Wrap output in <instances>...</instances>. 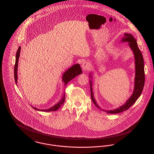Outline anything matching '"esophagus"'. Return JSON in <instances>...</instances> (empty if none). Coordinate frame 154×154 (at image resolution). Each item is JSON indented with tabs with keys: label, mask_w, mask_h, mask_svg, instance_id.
<instances>
[{
	"label": "esophagus",
	"mask_w": 154,
	"mask_h": 154,
	"mask_svg": "<svg viewBox=\"0 0 154 154\" xmlns=\"http://www.w3.org/2000/svg\"><path fill=\"white\" fill-rule=\"evenodd\" d=\"M81 67L84 71H87L91 67V64L88 62H83V63L81 65Z\"/></svg>",
	"instance_id": "1"
}]
</instances>
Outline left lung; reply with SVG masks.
Wrapping results in <instances>:
<instances>
[{
  "label": "left lung",
  "mask_w": 154,
  "mask_h": 154,
  "mask_svg": "<svg viewBox=\"0 0 154 154\" xmlns=\"http://www.w3.org/2000/svg\"><path fill=\"white\" fill-rule=\"evenodd\" d=\"M121 42H128V44L131 48L132 49L134 55L135 59V78H134V91L131 97L126 101L124 105L117 108V109L112 110H106L101 109L99 106L97 104L95 100L94 97V94L92 92V81H90V86H91V99L95 104L96 106L102 110L104 112H106L109 114H117L129 109L132 105L136 102L137 99L139 97L141 94L143 89L144 86L145 81V74H144V59L142 55V54L140 51L138 45L137 43L136 40L134 38L130 33H125L124 36L122 38ZM91 77V75H90Z\"/></svg>",
  "instance_id": "1"
}]
</instances>
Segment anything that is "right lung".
Listing matches in <instances>:
<instances>
[{
	"instance_id": "right-lung-1",
	"label": "right lung",
	"mask_w": 154,
	"mask_h": 154,
	"mask_svg": "<svg viewBox=\"0 0 154 154\" xmlns=\"http://www.w3.org/2000/svg\"><path fill=\"white\" fill-rule=\"evenodd\" d=\"M21 51V47H19L17 54H16V59H15V63L14 66V79L15 81L16 84H17V67H18V59L20 58V54ZM82 73V70L81 68L80 65L79 64H75L73 66H72L70 69H69L66 72H65L63 74V76H62V80L63 81V82L65 83V85H66V84L70 81L72 80V79H73L74 77H75L77 75L80 74ZM65 95H64L63 97L62 98V99L60 100V101L57 104H56L55 106H52L51 108L48 109H44V110H40V109H38L35 107H32L34 109L36 110H38V111H54L56 110H58L59 108H60L61 107V106L63 104V103L65 102Z\"/></svg>"
}]
</instances>
